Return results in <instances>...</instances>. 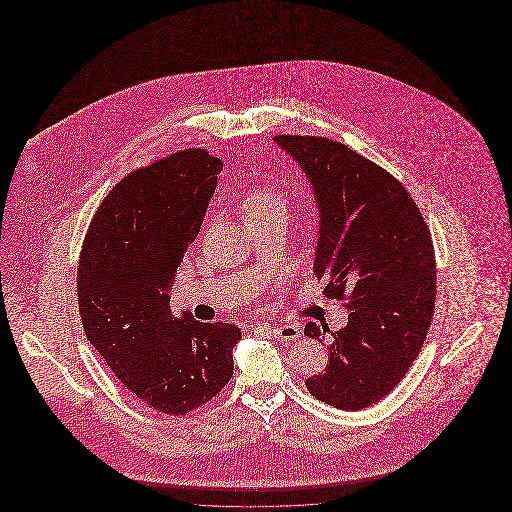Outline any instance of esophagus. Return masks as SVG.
Segmentation results:
<instances>
[{
    "mask_svg": "<svg viewBox=\"0 0 512 512\" xmlns=\"http://www.w3.org/2000/svg\"><path fill=\"white\" fill-rule=\"evenodd\" d=\"M274 340L290 341L297 340L301 336L299 328L295 324H282V326H263Z\"/></svg>",
    "mask_w": 512,
    "mask_h": 512,
    "instance_id": "obj_1",
    "label": "esophagus"
}]
</instances>
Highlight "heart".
Listing matches in <instances>:
<instances>
[{"mask_svg":"<svg viewBox=\"0 0 512 512\" xmlns=\"http://www.w3.org/2000/svg\"><path fill=\"white\" fill-rule=\"evenodd\" d=\"M270 205H282L280 197L272 192H255L249 195V199L245 201V211H255V209H265Z\"/></svg>","mask_w":512,"mask_h":512,"instance_id":"b5f03b06","label":"heart"}]
</instances>
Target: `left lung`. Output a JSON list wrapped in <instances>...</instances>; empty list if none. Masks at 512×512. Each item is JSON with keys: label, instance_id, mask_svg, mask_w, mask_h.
Instances as JSON below:
<instances>
[{"label": "left lung", "instance_id": "8db88e82", "mask_svg": "<svg viewBox=\"0 0 512 512\" xmlns=\"http://www.w3.org/2000/svg\"><path fill=\"white\" fill-rule=\"evenodd\" d=\"M307 176L318 209L315 265L328 299H347V326L309 322L305 336L330 332V363L307 378L318 401L361 411L388 395L426 340L436 301L430 230L413 197L390 172L345 144L276 136Z\"/></svg>", "mask_w": 512, "mask_h": 512}]
</instances>
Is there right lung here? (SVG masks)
Instances as JSON below:
<instances>
[{
	"label": "right lung",
	"instance_id": "right-lung-1",
	"mask_svg": "<svg viewBox=\"0 0 512 512\" xmlns=\"http://www.w3.org/2000/svg\"><path fill=\"white\" fill-rule=\"evenodd\" d=\"M219 157L186 149L132 172L99 205L82 245L78 309L88 341L134 397L190 413L234 372L228 322L174 317L171 286L217 190Z\"/></svg>",
	"mask_w": 512,
	"mask_h": 512
}]
</instances>
